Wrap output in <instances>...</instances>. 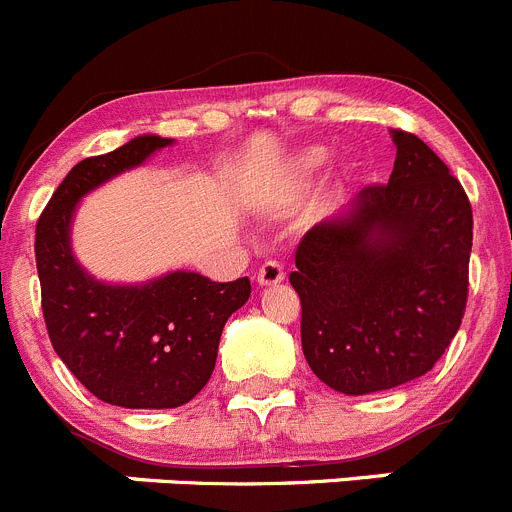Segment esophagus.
I'll use <instances>...</instances> for the list:
<instances>
[{"mask_svg":"<svg viewBox=\"0 0 512 512\" xmlns=\"http://www.w3.org/2000/svg\"><path fill=\"white\" fill-rule=\"evenodd\" d=\"M285 280V270L278 260H267L262 262L260 270H257V283L260 285H275Z\"/></svg>","mask_w":512,"mask_h":512,"instance_id":"1","label":"esophagus"}]
</instances>
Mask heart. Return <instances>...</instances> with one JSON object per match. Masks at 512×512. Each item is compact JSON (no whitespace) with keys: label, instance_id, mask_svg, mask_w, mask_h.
Masks as SVG:
<instances>
[{"label":"heart","instance_id":"b5f03b06","mask_svg":"<svg viewBox=\"0 0 512 512\" xmlns=\"http://www.w3.org/2000/svg\"><path fill=\"white\" fill-rule=\"evenodd\" d=\"M326 160V150L321 147H313L308 153H303L296 163V173L298 176H311L313 170H319Z\"/></svg>","mask_w":512,"mask_h":512}]
</instances>
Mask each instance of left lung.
Masks as SVG:
<instances>
[{"instance_id":"8db88e82","label":"left lung","mask_w":512,"mask_h":512,"mask_svg":"<svg viewBox=\"0 0 512 512\" xmlns=\"http://www.w3.org/2000/svg\"><path fill=\"white\" fill-rule=\"evenodd\" d=\"M393 140L390 181L308 229L290 273L308 367L347 395L426 375L467 308L472 204L421 137L393 130Z\"/></svg>"}]
</instances>
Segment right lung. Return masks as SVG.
Instances as JSON below:
<instances>
[{"instance_id": "add662e5", "label": "right lung", "mask_w": 512, "mask_h": 512, "mask_svg": "<svg viewBox=\"0 0 512 512\" xmlns=\"http://www.w3.org/2000/svg\"><path fill=\"white\" fill-rule=\"evenodd\" d=\"M170 140L142 135L81 160L35 227V262L50 344L89 393L122 408H178L209 382L227 319L250 298V278L214 283L170 273L145 285L96 283L73 260L68 229L78 199Z\"/></svg>"}]
</instances>
